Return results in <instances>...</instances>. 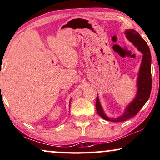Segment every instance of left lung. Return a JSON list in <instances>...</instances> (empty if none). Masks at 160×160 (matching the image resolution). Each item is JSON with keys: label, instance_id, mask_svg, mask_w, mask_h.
Wrapping results in <instances>:
<instances>
[{"label": "left lung", "instance_id": "1", "mask_svg": "<svg viewBox=\"0 0 160 160\" xmlns=\"http://www.w3.org/2000/svg\"><path fill=\"white\" fill-rule=\"evenodd\" d=\"M125 35L130 42H131L137 49L143 54L141 67L137 80V94L136 98L131 103L126 107L125 112L122 116L116 118H110L107 117L102 109L98 97L96 99V110L101 118L107 121H111L114 122H121L130 119L138 112L149 98L151 95L152 87L151 78V54L149 47L145 40L141 37L138 32L136 30H126Z\"/></svg>", "mask_w": 160, "mask_h": 160}]
</instances>
